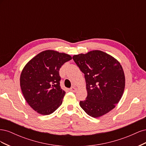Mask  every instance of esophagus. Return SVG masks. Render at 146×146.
Wrapping results in <instances>:
<instances>
[{
	"instance_id": "34e87169",
	"label": "esophagus",
	"mask_w": 146,
	"mask_h": 146,
	"mask_svg": "<svg viewBox=\"0 0 146 146\" xmlns=\"http://www.w3.org/2000/svg\"><path fill=\"white\" fill-rule=\"evenodd\" d=\"M70 91H71V92H76L77 91V88H75V87H72V88H70Z\"/></svg>"
}]
</instances>
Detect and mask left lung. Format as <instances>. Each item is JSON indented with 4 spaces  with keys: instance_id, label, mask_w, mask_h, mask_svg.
I'll return each instance as SVG.
<instances>
[{
    "instance_id": "8db88e82",
    "label": "left lung",
    "mask_w": 146,
    "mask_h": 146,
    "mask_svg": "<svg viewBox=\"0 0 146 146\" xmlns=\"http://www.w3.org/2000/svg\"><path fill=\"white\" fill-rule=\"evenodd\" d=\"M85 74L86 99L80 102L88 115L99 117L115 108L125 89V74L121 63L103 51L95 50L72 56Z\"/></svg>"
}]
</instances>
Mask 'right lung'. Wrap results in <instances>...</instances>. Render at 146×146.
<instances>
[{
  "mask_svg": "<svg viewBox=\"0 0 146 146\" xmlns=\"http://www.w3.org/2000/svg\"><path fill=\"white\" fill-rule=\"evenodd\" d=\"M72 59L70 55L46 50L25 65L20 76V86L27 104L42 115L58 109L66 92L61 88L60 68Z\"/></svg>",
  "mask_w": 146,
  "mask_h": 146,
  "instance_id": "add662e5",
  "label": "right lung"
}]
</instances>
